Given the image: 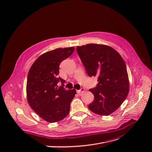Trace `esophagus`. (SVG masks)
Masks as SVG:
<instances>
[{
  "label": "esophagus",
  "mask_w": 152,
  "mask_h": 152,
  "mask_svg": "<svg viewBox=\"0 0 152 152\" xmlns=\"http://www.w3.org/2000/svg\"><path fill=\"white\" fill-rule=\"evenodd\" d=\"M77 93L78 94H81L83 92H84L85 91V89L84 88V87H81V88L79 89V90H77Z\"/></svg>",
  "instance_id": "34e87169"
}]
</instances>
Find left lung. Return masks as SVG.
Returning a JSON list of instances; mask_svg holds the SVG:
<instances>
[{
    "mask_svg": "<svg viewBox=\"0 0 152 152\" xmlns=\"http://www.w3.org/2000/svg\"><path fill=\"white\" fill-rule=\"evenodd\" d=\"M76 50L90 77H98L97 87L89 89L94 100L89 108L94 113L108 116L123 103L129 90L125 62L112 47L89 44L77 46Z\"/></svg>",
    "mask_w": 152,
    "mask_h": 152,
    "instance_id": "8db88e82",
    "label": "left lung"
}]
</instances>
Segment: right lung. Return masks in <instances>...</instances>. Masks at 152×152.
I'll return each mask as SVG.
<instances>
[{
	"mask_svg": "<svg viewBox=\"0 0 152 152\" xmlns=\"http://www.w3.org/2000/svg\"><path fill=\"white\" fill-rule=\"evenodd\" d=\"M74 47L58 48L41 55L29 69L27 78L26 94L29 105L44 120L55 123L69 113L70 103L76 91H66L65 82L58 77L60 63L73 53ZM61 81V86L57 83Z\"/></svg>",
	"mask_w": 152,
	"mask_h": 152,
	"instance_id": "add662e5",
	"label": "right lung"
}]
</instances>
